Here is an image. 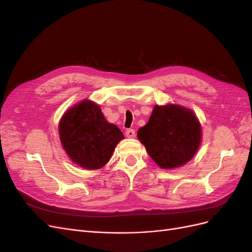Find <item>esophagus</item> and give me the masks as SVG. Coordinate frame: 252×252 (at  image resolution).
Instances as JSON below:
<instances>
[{
  "instance_id": "34e87169",
  "label": "esophagus",
  "mask_w": 252,
  "mask_h": 252,
  "mask_svg": "<svg viewBox=\"0 0 252 252\" xmlns=\"http://www.w3.org/2000/svg\"><path fill=\"white\" fill-rule=\"evenodd\" d=\"M126 136H127V138H130V139L134 138V136H135V131L133 130V129H127V130H126Z\"/></svg>"
}]
</instances>
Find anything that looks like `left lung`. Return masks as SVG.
I'll use <instances>...</instances> for the list:
<instances>
[{"label":"left lung","instance_id":"left-lung-1","mask_svg":"<svg viewBox=\"0 0 252 252\" xmlns=\"http://www.w3.org/2000/svg\"><path fill=\"white\" fill-rule=\"evenodd\" d=\"M138 139L149 157L163 169L185 165L199 149L202 128L195 114L180 105L155 106Z\"/></svg>","mask_w":252,"mask_h":252}]
</instances>
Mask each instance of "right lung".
Wrapping results in <instances>:
<instances>
[{"mask_svg":"<svg viewBox=\"0 0 252 252\" xmlns=\"http://www.w3.org/2000/svg\"><path fill=\"white\" fill-rule=\"evenodd\" d=\"M61 143L71 161L83 168L100 169L108 163L123 132L104 118L100 106L84 100L68 109L59 124Z\"/></svg>","mask_w":252,"mask_h":252,"instance_id":"obj_1","label":"right lung"}]
</instances>
